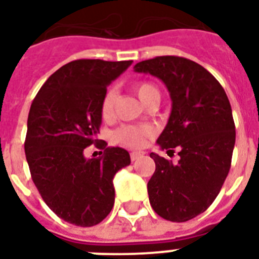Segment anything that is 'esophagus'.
Returning a JSON list of instances; mask_svg holds the SVG:
<instances>
[{
	"label": "esophagus",
	"mask_w": 259,
	"mask_h": 259,
	"mask_svg": "<svg viewBox=\"0 0 259 259\" xmlns=\"http://www.w3.org/2000/svg\"><path fill=\"white\" fill-rule=\"evenodd\" d=\"M142 155H144V151H134L130 154V157H131V161H136L138 158H140Z\"/></svg>",
	"instance_id": "34e87169"
}]
</instances>
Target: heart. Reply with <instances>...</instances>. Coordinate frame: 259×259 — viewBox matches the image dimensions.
I'll return each mask as SVG.
<instances>
[{
	"label": "heart",
	"instance_id": "obj_1",
	"mask_svg": "<svg viewBox=\"0 0 259 259\" xmlns=\"http://www.w3.org/2000/svg\"><path fill=\"white\" fill-rule=\"evenodd\" d=\"M132 89L144 105H147L154 98H159V90L157 86L152 85L150 82H138ZM116 101H117L116 88L108 89L101 101V115L105 120L112 119L115 115ZM151 136L152 130L147 125H123L112 134V140L123 147L140 148L147 143V140Z\"/></svg>",
	"mask_w": 259,
	"mask_h": 259
}]
</instances>
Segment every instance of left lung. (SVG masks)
Wrapping results in <instances>:
<instances>
[{
	"label": "left lung",
	"mask_w": 259,
	"mask_h": 259,
	"mask_svg": "<svg viewBox=\"0 0 259 259\" xmlns=\"http://www.w3.org/2000/svg\"><path fill=\"white\" fill-rule=\"evenodd\" d=\"M166 85L171 113L157 143L178 148L173 165L158 154L150 157L155 171L147 184L152 209L170 222H188L206 211L219 194L231 167L235 124L223 86L208 70L181 57H157L135 65Z\"/></svg>",
	"instance_id": "obj_1"
}]
</instances>
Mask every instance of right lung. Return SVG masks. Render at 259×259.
<instances>
[{"label": "right lung", "mask_w": 259, "mask_h": 259, "mask_svg": "<svg viewBox=\"0 0 259 259\" xmlns=\"http://www.w3.org/2000/svg\"><path fill=\"white\" fill-rule=\"evenodd\" d=\"M132 61L78 59L44 82L28 115L25 157L33 184L48 208L74 226L92 227L115 204L113 177L131 163L127 150L107 147L88 159L83 150L98 142L101 101L107 86Z\"/></svg>", "instance_id": "add662e5"}]
</instances>
